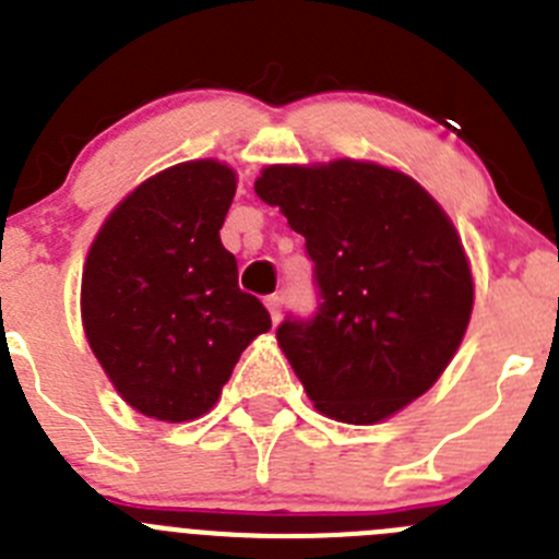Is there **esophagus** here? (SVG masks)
Returning a JSON list of instances; mask_svg holds the SVG:
<instances>
[{"label":"esophagus","mask_w":559,"mask_h":559,"mask_svg":"<svg viewBox=\"0 0 559 559\" xmlns=\"http://www.w3.org/2000/svg\"><path fill=\"white\" fill-rule=\"evenodd\" d=\"M265 308H269V313H271V322H280V313H283V296H276V294H271V296H265Z\"/></svg>","instance_id":"obj_1"}]
</instances>
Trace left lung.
Segmentation results:
<instances>
[{"label":"left lung","mask_w":559,"mask_h":559,"mask_svg":"<svg viewBox=\"0 0 559 559\" xmlns=\"http://www.w3.org/2000/svg\"><path fill=\"white\" fill-rule=\"evenodd\" d=\"M254 192L313 260L319 308L276 328L313 406L364 426L426 394L473 310L471 265L437 201L403 173L353 159L265 167Z\"/></svg>","instance_id":"left-lung-1"}]
</instances>
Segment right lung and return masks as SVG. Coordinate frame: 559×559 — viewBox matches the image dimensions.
<instances>
[{
	"mask_svg": "<svg viewBox=\"0 0 559 559\" xmlns=\"http://www.w3.org/2000/svg\"><path fill=\"white\" fill-rule=\"evenodd\" d=\"M235 187L221 162L170 167L136 187L88 249V347L147 417L210 412L240 353L271 328L263 302L237 288V260L221 243Z\"/></svg>",
	"mask_w": 559,
	"mask_h": 559,
	"instance_id": "add662e5",
	"label": "right lung"
}]
</instances>
